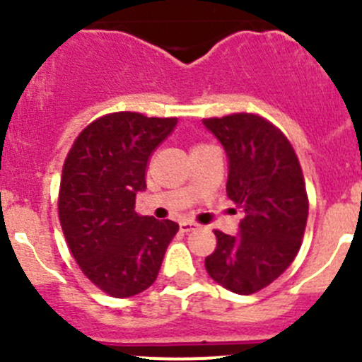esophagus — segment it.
<instances>
[{
	"instance_id": "1",
	"label": "esophagus",
	"mask_w": 362,
	"mask_h": 362,
	"mask_svg": "<svg viewBox=\"0 0 362 362\" xmlns=\"http://www.w3.org/2000/svg\"><path fill=\"white\" fill-rule=\"evenodd\" d=\"M180 229L184 233H191V231H194V229H198V224H194V222L184 221V222H180Z\"/></svg>"
}]
</instances>
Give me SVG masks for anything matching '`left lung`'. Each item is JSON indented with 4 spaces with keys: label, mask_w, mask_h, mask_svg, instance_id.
Here are the masks:
<instances>
[{
    "label": "left lung",
    "mask_w": 362,
    "mask_h": 362,
    "mask_svg": "<svg viewBox=\"0 0 362 362\" xmlns=\"http://www.w3.org/2000/svg\"><path fill=\"white\" fill-rule=\"evenodd\" d=\"M228 156L226 191L243 218L238 235L215 231L204 259L211 279L236 294L269 286L294 261L308 218L305 178L293 145L272 122L252 113L204 119Z\"/></svg>",
    "instance_id": "obj_1"
}]
</instances>
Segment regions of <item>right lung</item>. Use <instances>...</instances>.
Segmentation results:
<instances>
[{
    "mask_svg": "<svg viewBox=\"0 0 362 362\" xmlns=\"http://www.w3.org/2000/svg\"><path fill=\"white\" fill-rule=\"evenodd\" d=\"M177 119L119 112L94 120L73 144L59 189V221L83 275L113 298H129L158 279L178 224L134 211L147 189L152 151Z\"/></svg>",
    "mask_w": 362,
    "mask_h": 362,
    "instance_id": "1",
    "label": "right lung"
}]
</instances>
